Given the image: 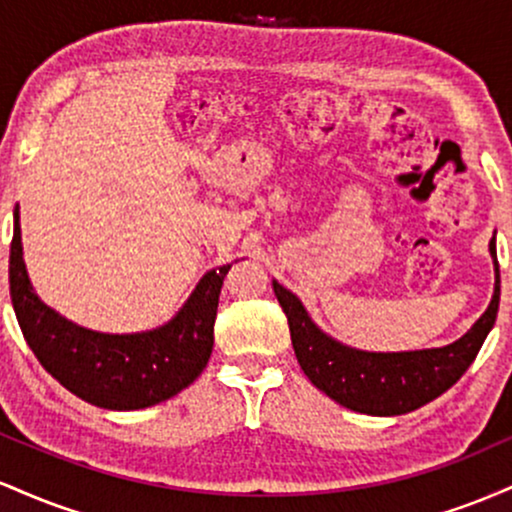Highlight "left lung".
I'll use <instances>...</instances> for the list:
<instances>
[{"instance_id": "1", "label": "left lung", "mask_w": 512, "mask_h": 512, "mask_svg": "<svg viewBox=\"0 0 512 512\" xmlns=\"http://www.w3.org/2000/svg\"><path fill=\"white\" fill-rule=\"evenodd\" d=\"M489 250L496 267V286L489 308L474 322L472 330L440 349L399 351V354L351 349L327 337L305 313L303 303L279 281H274L276 298L289 317L293 351L310 383L342 407L370 416L407 414L450 390L462 378L464 370L472 366L498 315L501 272H498L493 240Z\"/></svg>"}]
</instances>
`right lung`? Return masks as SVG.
<instances>
[{"label":"right lung","instance_id":"add662e5","mask_svg":"<svg viewBox=\"0 0 512 512\" xmlns=\"http://www.w3.org/2000/svg\"><path fill=\"white\" fill-rule=\"evenodd\" d=\"M211 269L180 313L163 327L137 334H103L74 325L33 291L23 264L19 207L9 255V291L28 346L57 383L88 404L132 411L166 402L195 383L211 356L223 276Z\"/></svg>","mask_w":512,"mask_h":512}]
</instances>
